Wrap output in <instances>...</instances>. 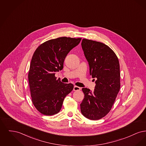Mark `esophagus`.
<instances>
[{"instance_id": "obj_1", "label": "esophagus", "mask_w": 146, "mask_h": 146, "mask_svg": "<svg viewBox=\"0 0 146 146\" xmlns=\"http://www.w3.org/2000/svg\"><path fill=\"white\" fill-rule=\"evenodd\" d=\"M80 89H81V88L78 87V86H74V88H73V90L76 91H80Z\"/></svg>"}]
</instances>
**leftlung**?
<instances>
[{
  "mask_svg": "<svg viewBox=\"0 0 146 146\" xmlns=\"http://www.w3.org/2000/svg\"><path fill=\"white\" fill-rule=\"evenodd\" d=\"M82 46L89 62L90 74L96 80L92 92L89 89H82L84 98L80 110L85 117L98 120L111 111L120 90L119 62L115 52L102 42L83 39Z\"/></svg>",
  "mask_w": 146,
  "mask_h": 146,
  "instance_id": "obj_1",
  "label": "left lung"
}]
</instances>
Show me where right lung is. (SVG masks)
<instances>
[{
  "label": "right lung",
  "mask_w": 146,
  "mask_h": 146,
  "mask_svg": "<svg viewBox=\"0 0 146 146\" xmlns=\"http://www.w3.org/2000/svg\"><path fill=\"white\" fill-rule=\"evenodd\" d=\"M81 39L60 37L42 43L35 50L31 62L28 81L33 104L42 114L58 113L64 98L73 90L72 84L63 83L55 74L62 70L66 56Z\"/></svg>",
  "instance_id": "add662e5"
}]
</instances>
